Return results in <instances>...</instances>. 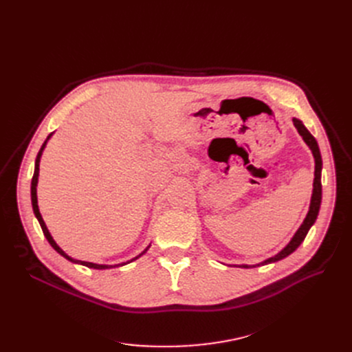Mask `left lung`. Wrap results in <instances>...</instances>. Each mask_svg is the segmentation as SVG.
I'll return each mask as SVG.
<instances>
[{"instance_id": "left-lung-1", "label": "left lung", "mask_w": 352, "mask_h": 352, "mask_svg": "<svg viewBox=\"0 0 352 352\" xmlns=\"http://www.w3.org/2000/svg\"><path fill=\"white\" fill-rule=\"evenodd\" d=\"M294 125L295 128L298 129L300 135L302 137V140L307 142V145L311 148L312 151V155H314V160H316V178H314V190H312V197H311V204H309V211L304 219V223L301 224V227L298 228V231L295 232V235L292 236V239L289 241V244L281 251L276 254L275 256H271L268 258V260H265L264 263L261 264H256V265H239L241 268H254V267H260V265H265V264H270V263H276L283 260V258L288 256L291 252H294L295 250H297L301 243L305 239L309 228L312 227V224L316 223L317 219V215H318V211H320V206H321V198H322V187H321V170H322V160H321V153H320V148H318V144H317V140L314 138L311 135V133L308 131V129L305 128V125L297 120L294 118Z\"/></svg>"}]
</instances>
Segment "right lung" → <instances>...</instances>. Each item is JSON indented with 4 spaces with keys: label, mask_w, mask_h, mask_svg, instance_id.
<instances>
[{
    "label": "right lung",
    "mask_w": 352,
    "mask_h": 352,
    "mask_svg": "<svg viewBox=\"0 0 352 352\" xmlns=\"http://www.w3.org/2000/svg\"><path fill=\"white\" fill-rule=\"evenodd\" d=\"M51 135H48V138H50ZM48 138L45 140V142L43 144V146H41V150H40V153H38V155H36V160H35V170H34V175H32V179H31V202H32V210H34V214H35V217H36V219H38V223H40V226H41V230H43V232H44V235H45V238L48 239V243H50V245L57 251L58 254H61L64 258H67L68 261H71V263H77V264H81V265H85V267H88V268H94V270H107V268H114V267H120V265H125V264H128V263H131V261H135L137 258H140L142 254H145V251L148 250H145L144 252H141L138 256H135V258H133L131 261H126V263H124V264H118V265H102V264H94V263H85V261H80V260H74V258H71V256H68L57 244H55V241L52 239V236H51V234L48 232V230H47V226H45V223H44V219H43V217H41V214H40V210H38V202H36V184H38V171H40V158H41V154H43V150H44V146H45V144H47V141H48Z\"/></svg>",
    "instance_id": "1"
}]
</instances>
